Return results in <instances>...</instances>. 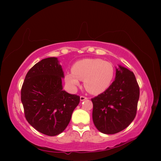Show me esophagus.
<instances>
[{
    "label": "esophagus",
    "instance_id": "esophagus-1",
    "mask_svg": "<svg viewBox=\"0 0 161 161\" xmlns=\"http://www.w3.org/2000/svg\"><path fill=\"white\" fill-rule=\"evenodd\" d=\"M88 97H86V96H84V95H81V96H80V100L81 101H84L85 100H87Z\"/></svg>",
    "mask_w": 161,
    "mask_h": 161
}]
</instances>
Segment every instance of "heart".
<instances>
[{
    "label": "heart",
    "instance_id": "b5f03b06",
    "mask_svg": "<svg viewBox=\"0 0 161 161\" xmlns=\"http://www.w3.org/2000/svg\"><path fill=\"white\" fill-rule=\"evenodd\" d=\"M115 75V68L111 62L98 58H89L75 62L72 66V72L65 75V81L68 86L75 89L82 80L88 92L98 94L111 86Z\"/></svg>",
    "mask_w": 161,
    "mask_h": 161
}]
</instances>
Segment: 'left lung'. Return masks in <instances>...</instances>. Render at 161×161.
<instances>
[{
  "mask_svg": "<svg viewBox=\"0 0 161 161\" xmlns=\"http://www.w3.org/2000/svg\"><path fill=\"white\" fill-rule=\"evenodd\" d=\"M139 96L140 88L134 74L119 66L111 86L91 99L95 126L105 134L124 130L136 117Z\"/></svg>",
  "mask_w": 161,
  "mask_h": 161,
  "instance_id": "obj_1",
  "label": "left lung"
}]
</instances>
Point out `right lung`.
<instances>
[{"label": "right lung", "mask_w": 161, "mask_h": 161, "mask_svg": "<svg viewBox=\"0 0 161 161\" xmlns=\"http://www.w3.org/2000/svg\"><path fill=\"white\" fill-rule=\"evenodd\" d=\"M64 77L57 58L48 57L30 68L21 88L27 121L47 136H57L64 131L80 101V96L63 91Z\"/></svg>", "instance_id": "right-lung-1"}]
</instances>
